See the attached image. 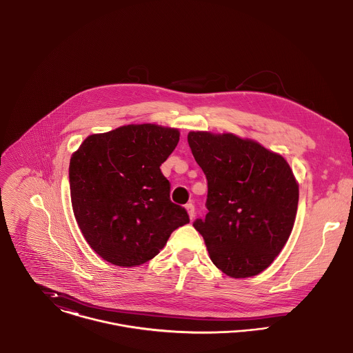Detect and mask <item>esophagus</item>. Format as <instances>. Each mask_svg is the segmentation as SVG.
Returning <instances> with one entry per match:
<instances>
[{
    "instance_id": "obj_1",
    "label": "esophagus",
    "mask_w": 353,
    "mask_h": 353,
    "mask_svg": "<svg viewBox=\"0 0 353 353\" xmlns=\"http://www.w3.org/2000/svg\"><path fill=\"white\" fill-rule=\"evenodd\" d=\"M185 210H187V212H188L190 219H193V217H194V205H193L192 203H188V204L185 205Z\"/></svg>"
}]
</instances>
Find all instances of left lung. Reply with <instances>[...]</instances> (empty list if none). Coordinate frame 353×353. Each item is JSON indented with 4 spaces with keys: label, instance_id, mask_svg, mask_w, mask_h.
Masks as SVG:
<instances>
[{
    "label": "left lung",
    "instance_id": "obj_1",
    "mask_svg": "<svg viewBox=\"0 0 353 353\" xmlns=\"http://www.w3.org/2000/svg\"><path fill=\"white\" fill-rule=\"evenodd\" d=\"M188 143L208 184V212L193 227L211 261L232 278L263 272L288 242L296 220L299 184L289 163L234 134L190 132Z\"/></svg>",
    "mask_w": 353,
    "mask_h": 353
}]
</instances>
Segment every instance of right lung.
<instances>
[{
  "mask_svg": "<svg viewBox=\"0 0 353 353\" xmlns=\"http://www.w3.org/2000/svg\"><path fill=\"white\" fill-rule=\"evenodd\" d=\"M177 129L128 125L87 137L70 161L74 215L91 248L112 265L154 258L170 234L190 223L172 203L160 169L177 146Z\"/></svg>",
  "mask_w": 353,
  "mask_h": 353,
  "instance_id": "1",
  "label": "right lung"
}]
</instances>
